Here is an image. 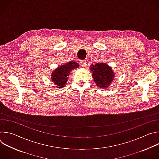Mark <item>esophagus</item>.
<instances>
[{
  "mask_svg": "<svg viewBox=\"0 0 159 159\" xmlns=\"http://www.w3.org/2000/svg\"><path fill=\"white\" fill-rule=\"evenodd\" d=\"M80 61V64L82 66H85V65H87V61L85 60H82Z\"/></svg>",
  "mask_w": 159,
  "mask_h": 159,
  "instance_id": "esophagus-1",
  "label": "esophagus"
}]
</instances>
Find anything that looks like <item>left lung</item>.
Wrapping results in <instances>:
<instances>
[{
	"mask_svg": "<svg viewBox=\"0 0 159 159\" xmlns=\"http://www.w3.org/2000/svg\"><path fill=\"white\" fill-rule=\"evenodd\" d=\"M90 70L93 71L92 75L96 84L102 89L107 87L115 77L111 68L104 63L92 65Z\"/></svg>",
	"mask_w": 159,
	"mask_h": 159,
	"instance_id": "8db88e82",
	"label": "left lung"
}]
</instances>
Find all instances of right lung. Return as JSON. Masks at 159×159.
Wrapping results in <instances>:
<instances>
[{
	"label": "right lung",
	"mask_w": 159,
	"mask_h": 159,
	"mask_svg": "<svg viewBox=\"0 0 159 159\" xmlns=\"http://www.w3.org/2000/svg\"><path fill=\"white\" fill-rule=\"evenodd\" d=\"M79 64L75 61H70L65 65L60 66L55 70H54L52 75V80L58 88H61L67 82L68 76L70 72L75 68L79 67Z\"/></svg>",
	"instance_id": "right-lung-1"
}]
</instances>
